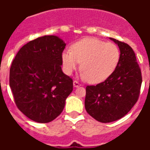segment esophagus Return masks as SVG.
Returning <instances> with one entry per match:
<instances>
[{
    "label": "esophagus",
    "instance_id": "obj_1",
    "mask_svg": "<svg viewBox=\"0 0 150 150\" xmlns=\"http://www.w3.org/2000/svg\"><path fill=\"white\" fill-rule=\"evenodd\" d=\"M73 85H74V87H79L81 86V84H80L79 82H78V81H76V80H75V81L73 82Z\"/></svg>",
    "mask_w": 150,
    "mask_h": 150
}]
</instances>
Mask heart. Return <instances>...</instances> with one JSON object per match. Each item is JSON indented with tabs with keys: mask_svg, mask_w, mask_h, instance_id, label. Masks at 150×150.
Wrapping results in <instances>:
<instances>
[{
	"mask_svg": "<svg viewBox=\"0 0 150 150\" xmlns=\"http://www.w3.org/2000/svg\"><path fill=\"white\" fill-rule=\"evenodd\" d=\"M120 60V50L116 44L96 38H84L64 50L61 55L64 72L71 75L80 63L82 77L92 83L107 79L115 70Z\"/></svg>",
	"mask_w": 150,
	"mask_h": 150,
	"instance_id": "b5f03b06",
	"label": "heart"
}]
</instances>
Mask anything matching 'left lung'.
Listing matches in <instances>:
<instances>
[{
	"mask_svg": "<svg viewBox=\"0 0 150 150\" xmlns=\"http://www.w3.org/2000/svg\"><path fill=\"white\" fill-rule=\"evenodd\" d=\"M120 49L115 70L104 82L87 86L85 107L96 121L109 123L123 117L137 102L142 85V73L135 52L127 43L110 38Z\"/></svg>",
	"mask_w": 150,
	"mask_h": 150,
	"instance_id": "1",
	"label": "left lung"
}]
</instances>
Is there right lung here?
Instances as JSON below:
<instances>
[{
    "label": "right lung",
    "instance_id": "obj_1",
    "mask_svg": "<svg viewBox=\"0 0 150 150\" xmlns=\"http://www.w3.org/2000/svg\"><path fill=\"white\" fill-rule=\"evenodd\" d=\"M65 43L44 36L22 47L13 60L9 85L20 111L39 123H48L63 111L73 81L61 70Z\"/></svg>",
    "mask_w": 150,
    "mask_h": 150
}]
</instances>
